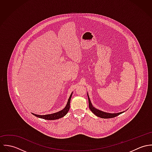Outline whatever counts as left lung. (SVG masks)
Listing matches in <instances>:
<instances>
[{
    "instance_id": "8db88e82",
    "label": "left lung",
    "mask_w": 152,
    "mask_h": 152,
    "mask_svg": "<svg viewBox=\"0 0 152 152\" xmlns=\"http://www.w3.org/2000/svg\"><path fill=\"white\" fill-rule=\"evenodd\" d=\"M88 102H89V108L90 109V110L97 116L101 118H104V119H107V118H112L114 117H116L118 115H119L120 114L124 113L123 112H120V113H107V112H102L100 110H98L97 109L95 108L90 101V99L89 98V96L88 95Z\"/></svg>"
}]
</instances>
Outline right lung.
Instances as JSON below:
<instances>
[{
	"label": "right lung",
	"mask_w": 152,
	"mask_h": 152,
	"mask_svg": "<svg viewBox=\"0 0 152 152\" xmlns=\"http://www.w3.org/2000/svg\"><path fill=\"white\" fill-rule=\"evenodd\" d=\"M72 93H71L68 102L66 104V105L64 108L63 109V110H61V111H59L58 112L54 113H52V114H49V115H36L34 113H32L33 115H34V116L40 118H42V119H44L46 120H56V119H60L63 116H64L65 115L68 113V110H69V107H70V100L72 96Z\"/></svg>",
	"instance_id": "obj_1"
}]
</instances>
